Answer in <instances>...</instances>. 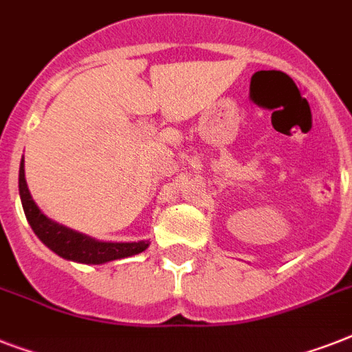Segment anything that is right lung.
Instances as JSON below:
<instances>
[{
	"instance_id": "obj_1",
	"label": "right lung",
	"mask_w": 352,
	"mask_h": 352,
	"mask_svg": "<svg viewBox=\"0 0 352 352\" xmlns=\"http://www.w3.org/2000/svg\"><path fill=\"white\" fill-rule=\"evenodd\" d=\"M19 197L23 204L25 217L29 221L30 228L40 237L45 246H49L54 254L63 259L85 265H102V263L124 259V257L137 256L149 246V241H138V243H111V241L93 239L89 235L80 234L63 225H58L47 215L41 214V210L30 197L27 181H25V164L21 159L19 164Z\"/></svg>"
}]
</instances>
